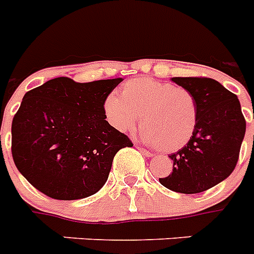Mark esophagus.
I'll use <instances>...</instances> for the list:
<instances>
[{"label":"esophagus","instance_id":"obj_1","mask_svg":"<svg viewBox=\"0 0 254 254\" xmlns=\"http://www.w3.org/2000/svg\"><path fill=\"white\" fill-rule=\"evenodd\" d=\"M137 148H138V150H139V151L142 152V154H143V155L147 156V158H150V156H152V152H151V151H148V150H146V148L138 147V146H137Z\"/></svg>","mask_w":254,"mask_h":254}]
</instances>
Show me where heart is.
I'll return each mask as SVG.
<instances>
[{
  "label": "heart",
  "instance_id": "heart-1",
  "mask_svg": "<svg viewBox=\"0 0 254 254\" xmlns=\"http://www.w3.org/2000/svg\"><path fill=\"white\" fill-rule=\"evenodd\" d=\"M108 123L127 133L141 116L142 141L176 151L190 141L197 127L198 109L189 90L152 78H133L121 87L120 98L109 95L104 102Z\"/></svg>",
  "mask_w": 254,
  "mask_h": 254
}]
</instances>
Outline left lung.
I'll return each mask as SVG.
<instances>
[{
    "label": "left lung",
    "mask_w": 254,
    "mask_h": 254,
    "mask_svg": "<svg viewBox=\"0 0 254 254\" xmlns=\"http://www.w3.org/2000/svg\"><path fill=\"white\" fill-rule=\"evenodd\" d=\"M172 82L193 94L198 116L190 141L170 155L174 160L172 172L159 181L170 190L194 194L215 187L232 174L247 124L238 96L218 80L175 77Z\"/></svg>",
    "instance_id": "1"
}]
</instances>
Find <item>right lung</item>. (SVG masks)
Segmentation results:
<instances>
[{
	"label": "right lung",
	"instance_id": "1",
	"mask_svg": "<svg viewBox=\"0 0 254 254\" xmlns=\"http://www.w3.org/2000/svg\"><path fill=\"white\" fill-rule=\"evenodd\" d=\"M120 82L59 77L26 92L11 124V154L32 187L63 201L102 189L116 152L133 146L104 113L106 99Z\"/></svg>",
	"mask_w": 254,
	"mask_h": 254
}]
</instances>
